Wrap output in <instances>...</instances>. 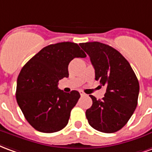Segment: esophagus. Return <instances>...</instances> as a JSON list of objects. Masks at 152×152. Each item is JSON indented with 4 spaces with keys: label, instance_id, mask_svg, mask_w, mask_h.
<instances>
[{
    "label": "esophagus",
    "instance_id": "1",
    "mask_svg": "<svg viewBox=\"0 0 152 152\" xmlns=\"http://www.w3.org/2000/svg\"><path fill=\"white\" fill-rule=\"evenodd\" d=\"M79 93H80L81 96H86V94H85V93H84L83 91H79Z\"/></svg>",
    "mask_w": 152,
    "mask_h": 152
}]
</instances>
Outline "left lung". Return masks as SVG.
Instances as JSON below:
<instances>
[{
  "label": "left lung",
  "mask_w": 152,
  "mask_h": 152,
  "mask_svg": "<svg viewBox=\"0 0 152 152\" xmlns=\"http://www.w3.org/2000/svg\"><path fill=\"white\" fill-rule=\"evenodd\" d=\"M95 69L96 80L106 87L102 99H92L86 111L89 125L98 131L114 133L128 122L138 104L139 83L134 72L117 50L99 42L79 44Z\"/></svg>",
  "instance_id": "8db88e82"
}]
</instances>
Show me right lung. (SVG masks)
Segmentation results:
<instances>
[{
  "label": "right lung",
  "instance_id": "1",
  "mask_svg": "<svg viewBox=\"0 0 152 152\" xmlns=\"http://www.w3.org/2000/svg\"><path fill=\"white\" fill-rule=\"evenodd\" d=\"M86 56L77 44L61 42L42 48L23 66L18 77L16 99L26 121L36 130L57 132L68 124L80 94L77 91L64 92L57 84L69 77L72 60Z\"/></svg>",
  "mask_w": 152,
  "mask_h": 152
}]
</instances>
